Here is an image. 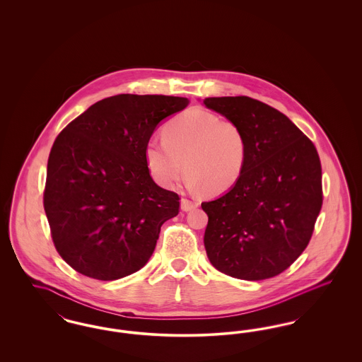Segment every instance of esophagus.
<instances>
[{
	"instance_id": "1",
	"label": "esophagus",
	"mask_w": 362,
	"mask_h": 362,
	"mask_svg": "<svg viewBox=\"0 0 362 362\" xmlns=\"http://www.w3.org/2000/svg\"><path fill=\"white\" fill-rule=\"evenodd\" d=\"M180 206H182V210H185V211H189V210H192L194 207L198 206V202L191 201V199H187V198H182V201H180Z\"/></svg>"
}]
</instances>
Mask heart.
<instances>
[{"label":"heart","mask_w":362,"mask_h":362,"mask_svg":"<svg viewBox=\"0 0 362 362\" xmlns=\"http://www.w3.org/2000/svg\"><path fill=\"white\" fill-rule=\"evenodd\" d=\"M161 134L163 141L152 138L145 146L146 165L161 187H173L185 165L191 189L223 194L240 180L250 145L238 122L189 108L167 122Z\"/></svg>","instance_id":"obj_1"}]
</instances>
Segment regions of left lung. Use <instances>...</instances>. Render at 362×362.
Here are the masks:
<instances>
[{"label":"left lung","instance_id":"left-lung-1","mask_svg":"<svg viewBox=\"0 0 362 362\" xmlns=\"http://www.w3.org/2000/svg\"><path fill=\"white\" fill-rule=\"evenodd\" d=\"M204 104L244 129L250 156L240 180L202 202L210 263L226 276H278L310 243L323 204L322 164L313 142L286 115L248 96Z\"/></svg>","mask_w":362,"mask_h":362}]
</instances>
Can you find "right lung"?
<instances>
[{
	"label": "right lung",
	"instance_id": "add662e5",
	"mask_svg": "<svg viewBox=\"0 0 362 362\" xmlns=\"http://www.w3.org/2000/svg\"><path fill=\"white\" fill-rule=\"evenodd\" d=\"M186 98L123 93L90 105L52 144L43 206L54 245L83 276L112 281L146 264L180 198L156 185L145 146Z\"/></svg>",
	"mask_w": 362,
	"mask_h": 362
}]
</instances>
